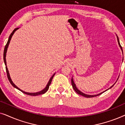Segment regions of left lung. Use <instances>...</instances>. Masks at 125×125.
<instances>
[{
  "mask_svg": "<svg viewBox=\"0 0 125 125\" xmlns=\"http://www.w3.org/2000/svg\"><path fill=\"white\" fill-rule=\"evenodd\" d=\"M117 40H118V42L119 46V47H120L121 49V50H122V53H123V51H122V47H121V44H120V43H119V39H118V36H117ZM123 60H124V57H123ZM118 79H117V80H118ZM71 83H72V87H73V89H74V90H75V92H76L78 94L81 95H83V96L85 97H87V98H91V97H96V96H98V95H99L101 94H102V93H103L104 92H105V91H106V90H108V89H109L112 88V87L114 86V84H115V83H114V84L113 85H112V86H111L110 88H109L108 89L106 90L105 91H104V92H102V93H100V94H96V95H88V94H85V93H83V92H81V91H80V90H78V89L77 88V87H76V84H75L74 83V81H73V78H72V80H71Z\"/></svg>",
  "mask_w": 125,
  "mask_h": 125,
  "instance_id": "1",
  "label": "left lung"
}]
</instances>
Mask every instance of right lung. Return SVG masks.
I'll return each mask as SVG.
<instances>
[{"instance_id":"1","label":"right lung","mask_w":125,"mask_h":125,"mask_svg":"<svg viewBox=\"0 0 125 125\" xmlns=\"http://www.w3.org/2000/svg\"><path fill=\"white\" fill-rule=\"evenodd\" d=\"M19 28H15L14 30L11 33V35H10L9 38H8V42H7L6 45V46H5V48H4V53H3V59H4V64H5V65H6V72H7V77H8V80H9L10 83H11V84L12 85V86L14 87V88H16L17 89L19 90L20 91H21V92H23V93L25 94H27V95H33V96H35V95H40V94H44L45 93H46V92H47V90H48L49 89V85H51V82H52V80L53 79V77L54 76V74H55V73L53 75V76H52V77H51L50 78V80H49V81L48 82V83H47V86H46V87L43 90H41V91L39 92H36V93H28V92H25L24 91H23V90H22L20 89H19L18 88V87H17L16 85H15L14 83H13L12 82V81L11 80V77H10V73H9V72H8V70L7 69V64H6V53H7V48L8 47V45H9L10 44V40H11V37L12 36V35H13V33H15V32L17 30H18Z\"/></svg>"}]
</instances>
